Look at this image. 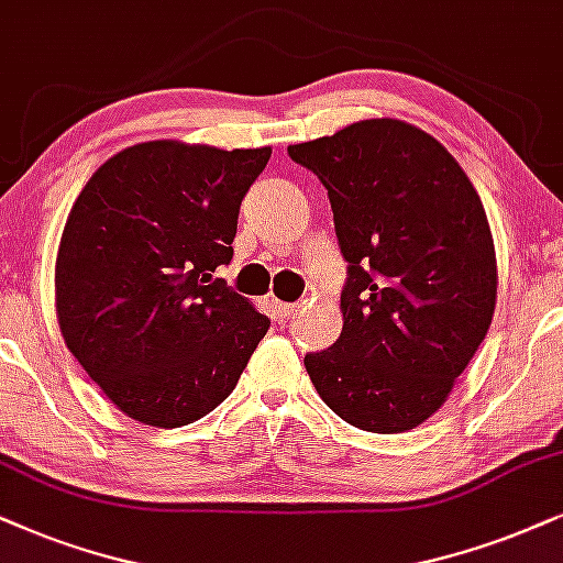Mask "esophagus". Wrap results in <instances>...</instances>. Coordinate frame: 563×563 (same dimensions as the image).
Masks as SVG:
<instances>
[{
	"mask_svg": "<svg viewBox=\"0 0 563 563\" xmlns=\"http://www.w3.org/2000/svg\"><path fill=\"white\" fill-rule=\"evenodd\" d=\"M273 311L277 319H288L290 313L296 311V303H283V301H273Z\"/></svg>",
	"mask_w": 563,
	"mask_h": 563,
	"instance_id": "34e87169",
	"label": "esophagus"
}]
</instances>
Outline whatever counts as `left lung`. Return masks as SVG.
<instances>
[{
  "instance_id": "left-lung-1",
  "label": "left lung",
  "mask_w": 563,
  "mask_h": 563,
  "mask_svg": "<svg viewBox=\"0 0 563 563\" xmlns=\"http://www.w3.org/2000/svg\"><path fill=\"white\" fill-rule=\"evenodd\" d=\"M288 156L327 187L347 262L342 334L306 352L344 422L404 432L443 407L484 342L497 260L482 198L459 162L401 120H363Z\"/></svg>"
}]
</instances>
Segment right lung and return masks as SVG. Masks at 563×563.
I'll list each match as a JSON object with an SVG mask.
<instances>
[{"mask_svg": "<svg viewBox=\"0 0 563 563\" xmlns=\"http://www.w3.org/2000/svg\"><path fill=\"white\" fill-rule=\"evenodd\" d=\"M269 148L148 141L110 156L66 219L56 311L66 347L120 411L183 427L234 391L269 319L213 273L234 257Z\"/></svg>", "mask_w": 563, "mask_h": 563, "instance_id": "add662e5", "label": "right lung"}]
</instances>
